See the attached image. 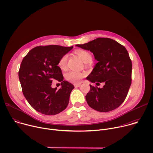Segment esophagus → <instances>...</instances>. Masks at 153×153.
<instances>
[{
    "mask_svg": "<svg viewBox=\"0 0 153 153\" xmlns=\"http://www.w3.org/2000/svg\"><path fill=\"white\" fill-rule=\"evenodd\" d=\"M81 86V83H76V84H74V86L76 87V88H77V87H79Z\"/></svg>",
    "mask_w": 153,
    "mask_h": 153,
    "instance_id": "34e87169",
    "label": "esophagus"
}]
</instances>
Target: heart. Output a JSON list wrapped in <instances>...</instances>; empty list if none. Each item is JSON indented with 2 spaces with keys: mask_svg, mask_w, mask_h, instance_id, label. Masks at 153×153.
I'll use <instances>...</instances> for the list:
<instances>
[{
  "mask_svg": "<svg viewBox=\"0 0 153 153\" xmlns=\"http://www.w3.org/2000/svg\"><path fill=\"white\" fill-rule=\"evenodd\" d=\"M75 53L80 57V58L85 63H90L92 60V55L88 51L84 50H77ZM68 54L63 55L59 60L58 62V66L62 70H65L67 68ZM85 74L79 71H71L67 73L66 79L72 83H79L81 79L84 77Z\"/></svg>",
  "mask_w": 153,
  "mask_h": 153,
  "instance_id": "b5f03b06",
  "label": "heart"
}]
</instances>
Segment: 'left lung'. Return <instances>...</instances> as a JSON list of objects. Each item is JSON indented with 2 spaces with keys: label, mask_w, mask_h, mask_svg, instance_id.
Returning a JSON list of instances; mask_svg holds the SVG:
<instances>
[{
  "label": "left lung",
  "mask_w": 153,
  "mask_h": 153,
  "mask_svg": "<svg viewBox=\"0 0 153 153\" xmlns=\"http://www.w3.org/2000/svg\"><path fill=\"white\" fill-rule=\"evenodd\" d=\"M76 47L93 53L97 61L86 80L97 85L103 84L102 88L90 85V91L85 96L87 103L100 112L119 107L131 83L132 63L126 48L114 40L103 37Z\"/></svg>",
  "instance_id": "1"
}]
</instances>
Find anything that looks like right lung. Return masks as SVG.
I'll use <instances>...</instances> for the list:
<instances>
[{"mask_svg": "<svg viewBox=\"0 0 153 153\" xmlns=\"http://www.w3.org/2000/svg\"><path fill=\"white\" fill-rule=\"evenodd\" d=\"M73 48L59 45L36 47L22 61L19 78L22 92L37 111L45 115H55L67 107L74 86L63 80L61 69L57 65L60 59ZM54 79L61 82L59 90L51 87Z\"/></svg>", "mask_w": 153, "mask_h": 153, "instance_id": "obj_1", "label": "right lung"}]
</instances>
